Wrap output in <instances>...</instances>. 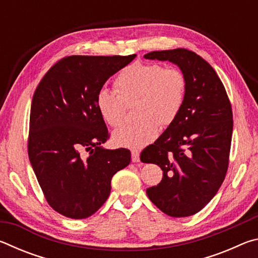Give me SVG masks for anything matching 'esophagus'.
<instances>
[{"mask_svg":"<svg viewBox=\"0 0 258 258\" xmlns=\"http://www.w3.org/2000/svg\"><path fill=\"white\" fill-rule=\"evenodd\" d=\"M132 161L133 163L140 161V152L138 150H132Z\"/></svg>","mask_w":258,"mask_h":258,"instance_id":"1","label":"esophagus"}]
</instances>
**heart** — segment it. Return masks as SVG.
Here are the masks:
<instances>
[{
	"mask_svg": "<svg viewBox=\"0 0 258 258\" xmlns=\"http://www.w3.org/2000/svg\"><path fill=\"white\" fill-rule=\"evenodd\" d=\"M116 92L101 87L95 107L107 125L118 127L125 119L126 104L135 103L139 120L112 134L117 146L138 150L155 141L160 124L168 126L182 111L186 98V78L180 69L164 68L157 62L135 61L115 78Z\"/></svg>",
	"mask_w": 258,
	"mask_h": 258,
	"instance_id": "heart-1",
	"label": "heart"
}]
</instances>
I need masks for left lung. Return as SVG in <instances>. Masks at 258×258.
I'll return each instance as SVG.
<instances>
[{
	"mask_svg": "<svg viewBox=\"0 0 258 258\" xmlns=\"http://www.w3.org/2000/svg\"><path fill=\"white\" fill-rule=\"evenodd\" d=\"M145 58L176 64L187 83L180 115L140 157L163 171L147 195L169 216L194 215L217 194L228 171L233 130L228 94L214 68L195 52L154 51Z\"/></svg>",
	"mask_w": 258,
	"mask_h": 258,
	"instance_id": "left-lung-1",
	"label": "left lung"
}]
</instances>
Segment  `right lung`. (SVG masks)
<instances>
[{
    "mask_svg": "<svg viewBox=\"0 0 258 258\" xmlns=\"http://www.w3.org/2000/svg\"><path fill=\"white\" fill-rule=\"evenodd\" d=\"M135 56H66L36 87L28 156L46 202L61 215H93L110 195L112 176L131 163L130 150L101 146L109 134L95 94Z\"/></svg>",
    "mask_w": 258,
    "mask_h": 258,
    "instance_id": "add662e5",
    "label": "right lung"
}]
</instances>
